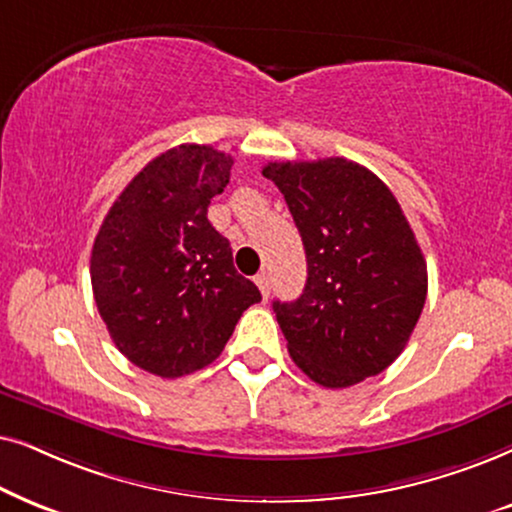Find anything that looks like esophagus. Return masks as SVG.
<instances>
[{
    "label": "esophagus",
    "instance_id": "1",
    "mask_svg": "<svg viewBox=\"0 0 512 512\" xmlns=\"http://www.w3.org/2000/svg\"><path fill=\"white\" fill-rule=\"evenodd\" d=\"M255 283H257V288H260L262 297L267 299V297H269V292H271V281H269V274H267V271H262V274H257V276H255Z\"/></svg>",
    "mask_w": 512,
    "mask_h": 512
}]
</instances>
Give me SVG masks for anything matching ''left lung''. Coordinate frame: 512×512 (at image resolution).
<instances>
[{"label":"left lung","mask_w":512,"mask_h":512,"mask_svg":"<svg viewBox=\"0 0 512 512\" xmlns=\"http://www.w3.org/2000/svg\"><path fill=\"white\" fill-rule=\"evenodd\" d=\"M306 252V285L274 302L288 351L306 377L346 388L403 353L426 302V260L384 182L342 156L267 163Z\"/></svg>","instance_id":"1"}]
</instances>
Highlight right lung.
Listing matches in <instances>:
<instances>
[{
  "label": "right lung",
  "instance_id": "1",
  "mask_svg": "<svg viewBox=\"0 0 512 512\" xmlns=\"http://www.w3.org/2000/svg\"><path fill=\"white\" fill-rule=\"evenodd\" d=\"M234 159L180 145L149 161L95 236L91 283L109 337L133 365L175 379L213 363L257 285L234 269L231 245L208 222Z\"/></svg>",
  "mask_w": 512,
  "mask_h": 512
}]
</instances>
